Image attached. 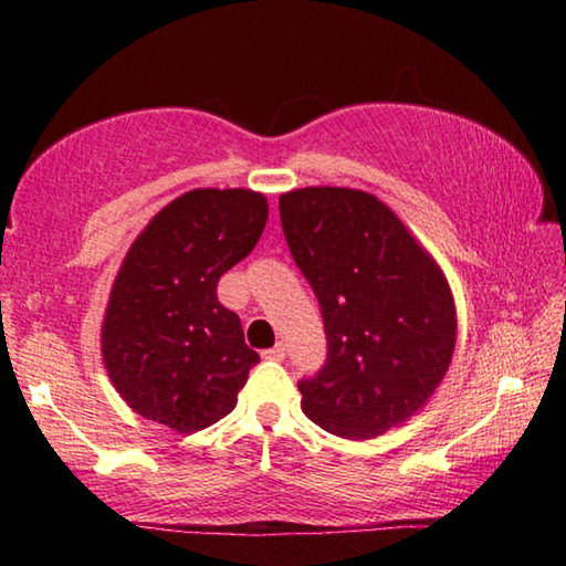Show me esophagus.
<instances>
[{
	"label": "esophagus",
	"mask_w": 566,
	"mask_h": 566,
	"mask_svg": "<svg viewBox=\"0 0 566 566\" xmlns=\"http://www.w3.org/2000/svg\"><path fill=\"white\" fill-rule=\"evenodd\" d=\"M262 358H265V360H285V345L277 343L275 347H270V350L262 353Z\"/></svg>",
	"instance_id": "esophagus-1"
}]
</instances>
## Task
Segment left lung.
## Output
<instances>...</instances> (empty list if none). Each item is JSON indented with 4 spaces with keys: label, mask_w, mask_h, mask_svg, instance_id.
Here are the masks:
<instances>
[{
    "label": "left lung",
    "mask_w": 566,
    "mask_h": 566,
    "mask_svg": "<svg viewBox=\"0 0 566 566\" xmlns=\"http://www.w3.org/2000/svg\"><path fill=\"white\" fill-rule=\"evenodd\" d=\"M285 242L319 298L327 360L301 409L347 440L420 412L451 366L455 306L443 270L376 196L301 188L277 200Z\"/></svg>",
    "instance_id": "1"
}]
</instances>
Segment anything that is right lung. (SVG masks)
I'll list each match as a JSON object with an SVG mask.
<instances>
[{"mask_svg": "<svg viewBox=\"0 0 566 566\" xmlns=\"http://www.w3.org/2000/svg\"><path fill=\"white\" fill-rule=\"evenodd\" d=\"M265 223L262 192L198 188L161 208L130 244L105 308L103 360L136 415L190 436L237 407L260 355L216 285Z\"/></svg>", "mask_w": 566, "mask_h": 566, "instance_id": "right-lung-1", "label": "right lung"}]
</instances>
